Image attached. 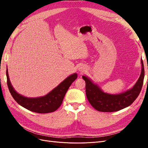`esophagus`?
I'll list each match as a JSON object with an SVG mask.
<instances>
[{
	"label": "esophagus",
	"mask_w": 148,
	"mask_h": 148,
	"mask_svg": "<svg viewBox=\"0 0 148 148\" xmlns=\"http://www.w3.org/2000/svg\"><path fill=\"white\" fill-rule=\"evenodd\" d=\"M79 70L80 71H83V69L82 68V67H79Z\"/></svg>",
	"instance_id": "1"
}]
</instances>
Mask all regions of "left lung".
<instances>
[{
	"instance_id": "left-lung-1",
	"label": "left lung",
	"mask_w": 148,
	"mask_h": 148,
	"mask_svg": "<svg viewBox=\"0 0 148 148\" xmlns=\"http://www.w3.org/2000/svg\"><path fill=\"white\" fill-rule=\"evenodd\" d=\"M141 73L138 82L131 89L119 95H109L103 92L96 84L85 76L82 78L86 82V95L88 100L96 110L103 112L118 111L130 106L140 95L145 77V70L141 59Z\"/></svg>"
}]
</instances>
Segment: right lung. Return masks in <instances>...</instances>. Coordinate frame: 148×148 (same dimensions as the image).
Returning a JSON list of instances; mask_svg holds the SVG:
<instances>
[{
    "label": "right lung",
    "mask_w": 148,
    "mask_h": 148,
    "mask_svg": "<svg viewBox=\"0 0 148 148\" xmlns=\"http://www.w3.org/2000/svg\"><path fill=\"white\" fill-rule=\"evenodd\" d=\"M7 85L11 95L18 104L30 111L39 114H47L56 111L61 106L64 96L70 85L77 78L74 73L51 91L47 95L37 98H28L17 93L12 87L8 77V70L6 71Z\"/></svg>",
    "instance_id": "1"
}]
</instances>
